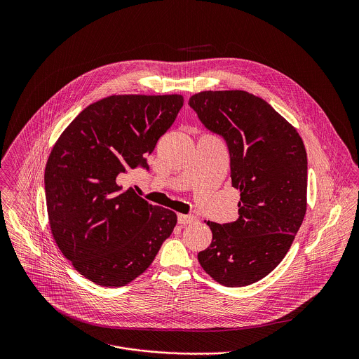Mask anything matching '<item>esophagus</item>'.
Returning a JSON list of instances; mask_svg holds the SVG:
<instances>
[{"label": "esophagus", "instance_id": "obj_1", "mask_svg": "<svg viewBox=\"0 0 359 359\" xmlns=\"http://www.w3.org/2000/svg\"><path fill=\"white\" fill-rule=\"evenodd\" d=\"M196 221L195 215H187V214H178V224L181 225H188Z\"/></svg>", "mask_w": 359, "mask_h": 359}]
</instances>
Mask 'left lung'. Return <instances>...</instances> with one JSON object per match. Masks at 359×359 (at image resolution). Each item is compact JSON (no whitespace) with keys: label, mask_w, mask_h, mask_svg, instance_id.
<instances>
[{"label":"left lung","mask_w":359,"mask_h":359,"mask_svg":"<svg viewBox=\"0 0 359 359\" xmlns=\"http://www.w3.org/2000/svg\"><path fill=\"white\" fill-rule=\"evenodd\" d=\"M189 106L224 138L232 187L241 191L233 222L208 221L211 245L198 255L218 283L241 287L273 271L289 252L307 210V152L302 137L271 104L246 91H205Z\"/></svg>","instance_id":"1"}]
</instances>
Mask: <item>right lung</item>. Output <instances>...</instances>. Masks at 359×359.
Instances as JSON below:
<instances>
[{"label":"right lung","mask_w":359,"mask_h":359,"mask_svg":"<svg viewBox=\"0 0 359 359\" xmlns=\"http://www.w3.org/2000/svg\"><path fill=\"white\" fill-rule=\"evenodd\" d=\"M181 95H111L86 107L62 133L44 184L53 239L91 282L120 287L152 264L177 214L149 205L117 177L149 171L147 156L172 126Z\"/></svg>","instance_id":"1"}]
</instances>
